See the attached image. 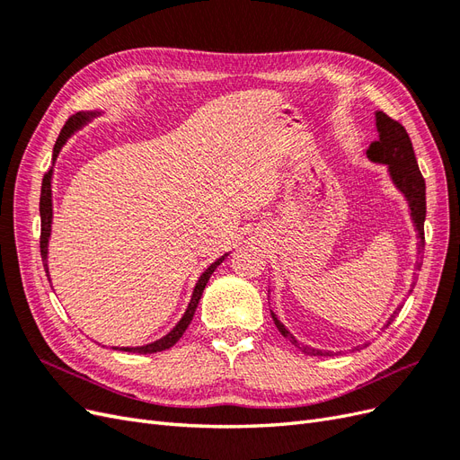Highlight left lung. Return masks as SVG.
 Here are the masks:
<instances>
[{
  "label": "left lung",
  "instance_id": "1",
  "mask_svg": "<svg viewBox=\"0 0 460 460\" xmlns=\"http://www.w3.org/2000/svg\"><path fill=\"white\" fill-rule=\"evenodd\" d=\"M376 128H378V140L370 144V147L367 149V157L372 163L385 164L394 186L402 193V196H405V199L411 207L412 225H414L416 232H419L416 234V238H419V255H422L424 253V220H426V182H424L422 172L419 169V163H416L411 137H409L407 130L402 128V124H399L394 119H389L385 113H382V111H376ZM399 311H401V307H397L392 314H389L384 328H387L394 323V318L399 314ZM270 314H272V320H274L278 332H280L284 338H288L291 343H294L301 353L309 355V357H333V355L341 353V351L333 353V351L314 349V347H309V345L297 341L294 333H291L280 323V320H278V316L272 311H270ZM358 349L360 347H355L353 351H358Z\"/></svg>",
  "mask_w": 460,
  "mask_h": 460
}]
</instances>
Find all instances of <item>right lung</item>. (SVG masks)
<instances>
[{"instance_id": "right-lung-1", "label": "right lung", "mask_w": 460, "mask_h": 460, "mask_svg": "<svg viewBox=\"0 0 460 460\" xmlns=\"http://www.w3.org/2000/svg\"><path fill=\"white\" fill-rule=\"evenodd\" d=\"M102 113L100 111H86V113H78L75 117H71L66 120V124L63 127L58 142H55V147H53V163L58 161V155L59 151L63 149L65 142L71 137L76 130H80L84 124H88L93 117H100ZM51 178H53V166L51 169L44 174V180H41V196H40V218H41V235H40V253H41V261H44V269H46V274H48V280L51 282L49 278V269H48V245H49V235H51V220H53V201H51ZM228 257V253H225L222 257H218L211 267H207L205 272L199 276V280L196 284V288H193V294H191V299L188 303V309L186 313L182 314V318L178 320V324L166 333V336H163L161 340H155L151 343H146V345H140V347H113V349H119V351H127V353H140V355H149V353H159V351H164L169 349V347H172L180 338L184 336L186 328L190 326L193 314H196V309H198V303L203 296V289L208 282V278H211V274L217 270L218 264L225 261Z\"/></svg>"}]
</instances>
